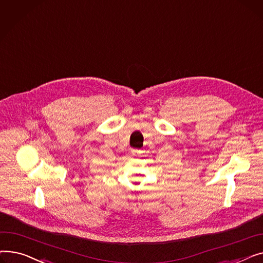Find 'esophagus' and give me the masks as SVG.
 <instances>
[{"label":"esophagus","instance_id":"34e87169","mask_svg":"<svg viewBox=\"0 0 263 263\" xmlns=\"http://www.w3.org/2000/svg\"><path fill=\"white\" fill-rule=\"evenodd\" d=\"M140 154V150H136V149H133V150H131V155L133 156V157H135V156H137Z\"/></svg>","mask_w":263,"mask_h":263}]
</instances>
